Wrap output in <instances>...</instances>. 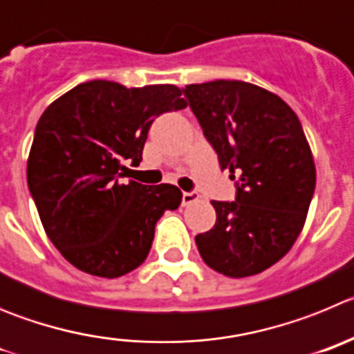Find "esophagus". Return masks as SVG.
Segmentation results:
<instances>
[{
    "label": "esophagus",
    "mask_w": 354,
    "mask_h": 354,
    "mask_svg": "<svg viewBox=\"0 0 354 354\" xmlns=\"http://www.w3.org/2000/svg\"><path fill=\"white\" fill-rule=\"evenodd\" d=\"M199 199V194L197 192H183L181 194V205L183 206H189V205H192V203H196V201Z\"/></svg>",
    "instance_id": "esophagus-1"
}]
</instances>
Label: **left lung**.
Here are the masks:
<instances>
[{"mask_svg":"<svg viewBox=\"0 0 354 354\" xmlns=\"http://www.w3.org/2000/svg\"><path fill=\"white\" fill-rule=\"evenodd\" d=\"M236 199L212 201L216 222L196 236L209 268L232 279L264 272L291 250L307 218L316 167L295 111L272 91L243 81L183 90Z\"/></svg>","mask_w":354,"mask_h":354,"instance_id":"obj_1","label":"left lung"}]
</instances>
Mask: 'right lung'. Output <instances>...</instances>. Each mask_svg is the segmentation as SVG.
Wrapping results in <instances>:
<instances>
[{"instance_id":"obj_1","label":"right lung","mask_w":354,"mask_h":354,"mask_svg":"<svg viewBox=\"0 0 354 354\" xmlns=\"http://www.w3.org/2000/svg\"><path fill=\"white\" fill-rule=\"evenodd\" d=\"M187 107L173 84L125 88L88 81L40 116L28 158V187L47 236L81 272L116 279L148 257L155 224L176 209L169 183H123L139 165L155 118Z\"/></svg>"}]
</instances>
